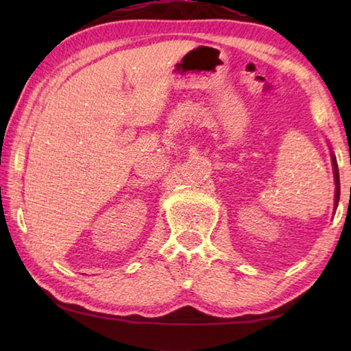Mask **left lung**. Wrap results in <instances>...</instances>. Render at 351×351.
<instances>
[{
  "instance_id": "1",
  "label": "left lung",
  "mask_w": 351,
  "mask_h": 351,
  "mask_svg": "<svg viewBox=\"0 0 351 351\" xmlns=\"http://www.w3.org/2000/svg\"><path fill=\"white\" fill-rule=\"evenodd\" d=\"M331 150V147H330ZM331 153V164H332V175H335V184H336V189H335V210L337 207V203H339V195H341V184H339V169H337V161H336V156L332 150Z\"/></svg>"
}]
</instances>
